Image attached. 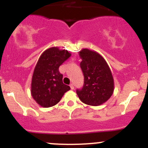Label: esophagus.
Listing matches in <instances>:
<instances>
[{
    "label": "esophagus",
    "instance_id": "34e87169",
    "mask_svg": "<svg viewBox=\"0 0 148 148\" xmlns=\"http://www.w3.org/2000/svg\"><path fill=\"white\" fill-rule=\"evenodd\" d=\"M70 87H71V89H74V84H70Z\"/></svg>",
    "mask_w": 148,
    "mask_h": 148
}]
</instances>
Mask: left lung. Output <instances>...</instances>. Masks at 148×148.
Wrapping results in <instances>:
<instances>
[{"mask_svg":"<svg viewBox=\"0 0 148 148\" xmlns=\"http://www.w3.org/2000/svg\"><path fill=\"white\" fill-rule=\"evenodd\" d=\"M80 67L84 80L81 89H77L79 98L84 104L99 106L107 102L114 92V79L104 58L96 51L84 49L79 51Z\"/></svg>","mask_w":148,"mask_h":148,"instance_id":"left-lung-1","label":"left lung"}]
</instances>
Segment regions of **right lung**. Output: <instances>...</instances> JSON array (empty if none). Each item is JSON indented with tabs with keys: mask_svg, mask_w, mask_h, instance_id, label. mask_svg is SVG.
I'll use <instances>...</instances> for the list:
<instances>
[{
	"mask_svg": "<svg viewBox=\"0 0 148 148\" xmlns=\"http://www.w3.org/2000/svg\"><path fill=\"white\" fill-rule=\"evenodd\" d=\"M71 56L67 50L57 47L46 49L40 56L31 81V95L43 107L54 106L61 100L70 86L63 83V75L59 68Z\"/></svg>",
	"mask_w": 148,
	"mask_h": 148,
	"instance_id": "right-lung-1",
	"label": "right lung"
}]
</instances>
